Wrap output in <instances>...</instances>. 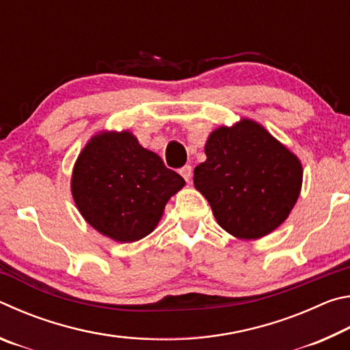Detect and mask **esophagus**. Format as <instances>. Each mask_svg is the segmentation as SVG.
Returning <instances> with one entry per match:
<instances>
[{"label": "esophagus", "mask_w": 350, "mask_h": 350, "mask_svg": "<svg viewBox=\"0 0 350 350\" xmlns=\"http://www.w3.org/2000/svg\"><path fill=\"white\" fill-rule=\"evenodd\" d=\"M180 174H182L183 179H185L188 183H191V180H193V168L189 167V165H187V167H183L180 170Z\"/></svg>", "instance_id": "1"}]
</instances>
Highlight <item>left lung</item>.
Listing matches in <instances>:
<instances>
[{
  "label": "left lung",
  "instance_id": "obj_1",
  "mask_svg": "<svg viewBox=\"0 0 350 350\" xmlns=\"http://www.w3.org/2000/svg\"><path fill=\"white\" fill-rule=\"evenodd\" d=\"M204 150L206 161L194 168V187L225 232L252 241L286 221L303 185L296 154L245 117L211 131Z\"/></svg>",
  "mask_w": 350,
  "mask_h": 350
}]
</instances>
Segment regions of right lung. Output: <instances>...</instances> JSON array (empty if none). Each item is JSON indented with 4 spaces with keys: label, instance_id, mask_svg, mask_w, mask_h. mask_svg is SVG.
I'll list each match as a JSON object with an SVG mask.
<instances>
[{
    "label": "right lung",
    "instance_id": "right-lung-1",
    "mask_svg": "<svg viewBox=\"0 0 350 350\" xmlns=\"http://www.w3.org/2000/svg\"><path fill=\"white\" fill-rule=\"evenodd\" d=\"M185 180L125 131H100L74 163L70 193L83 219L116 242L150 234Z\"/></svg>",
    "mask_w": 350,
    "mask_h": 350
}]
</instances>
